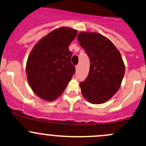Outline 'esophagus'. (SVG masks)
<instances>
[{
	"label": "esophagus",
	"instance_id": "obj_1",
	"mask_svg": "<svg viewBox=\"0 0 146 146\" xmlns=\"http://www.w3.org/2000/svg\"><path fill=\"white\" fill-rule=\"evenodd\" d=\"M79 68H80V66H79V65L76 66V71H78V70H79Z\"/></svg>",
	"mask_w": 146,
	"mask_h": 146
}]
</instances>
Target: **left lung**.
I'll list each match as a JSON object with an SVG mask.
<instances>
[{"label":"left lung","instance_id":"1","mask_svg":"<svg viewBox=\"0 0 146 146\" xmlns=\"http://www.w3.org/2000/svg\"><path fill=\"white\" fill-rule=\"evenodd\" d=\"M80 45L90 58V72L80 86L88 102L103 104L117 92L122 83L125 67L114 44L97 33H78Z\"/></svg>","mask_w":146,"mask_h":146}]
</instances>
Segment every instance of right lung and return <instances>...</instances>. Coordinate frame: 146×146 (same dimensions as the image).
<instances>
[{
    "mask_svg": "<svg viewBox=\"0 0 146 146\" xmlns=\"http://www.w3.org/2000/svg\"><path fill=\"white\" fill-rule=\"evenodd\" d=\"M76 35L75 29H56L31 52L27 62V79L33 92L41 99L48 101L57 99L76 72L68 46Z\"/></svg>",
    "mask_w": 146,
    "mask_h": 146,
    "instance_id": "right-lung-1",
    "label": "right lung"
}]
</instances>
